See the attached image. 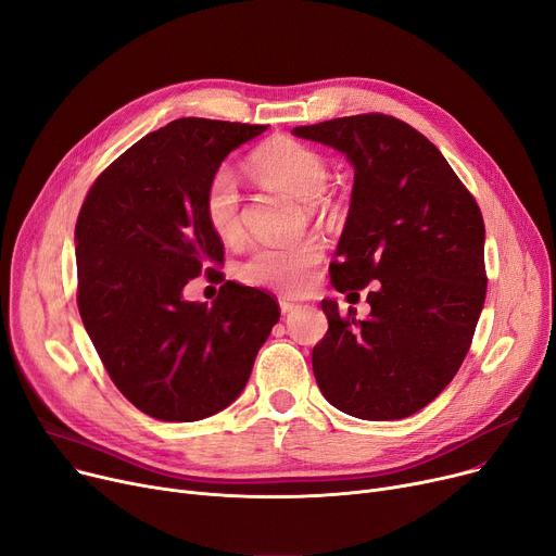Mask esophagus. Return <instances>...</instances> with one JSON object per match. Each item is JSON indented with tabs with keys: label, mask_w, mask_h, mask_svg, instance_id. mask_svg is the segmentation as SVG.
I'll use <instances>...</instances> for the list:
<instances>
[{
	"label": "esophagus",
	"mask_w": 556,
	"mask_h": 556,
	"mask_svg": "<svg viewBox=\"0 0 556 556\" xmlns=\"http://www.w3.org/2000/svg\"><path fill=\"white\" fill-rule=\"evenodd\" d=\"M279 308H281V313H283V315H290V313L300 308V304L290 302V300H279Z\"/></svg>",
	"instance_id": "1"
}]
</instances>
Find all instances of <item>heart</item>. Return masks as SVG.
Returning a JSON list of instances; mask_svg holds the SVG:
<instances>
[{
  "instance_id": "obj_1",
  "label": "heart",
  "mask_w": 556,
  "mask_h": 556,
  "mask_svg": "<svg viewBox=\"0 0 556 556\" xmlns=\"http://www.w3.org/2000/svg\"><path fill=\"white\" fill-rule=\"evenodd\" d=\"M250 170L263 187L283 191L302 202H317L331 180L327 160L293 139H273L263 143L250 157ZM202 212L220 241L237 243L243 237L241 187L229 168L214 170L204 187ZM319 261H323V245L313 239L286 248L263 245L241 263L239 275L252 286L300 293Z\"/></svg>"
}]
</instances>
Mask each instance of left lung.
<instances>
[{"label": "left lung", "mask_w": 556, "mask_h": 556, "mask_svg": "<svg viewBox=\"0 0 556 556\" xmlns=\"http://www.w3.org/2000/svg\"><path fill=\"white\" fill-rule=\"evenodd\" d=\"M293 135L331 146L354 166L333 288L376 283L367 319L340 317L323 300L329 331L313 349L315 381L352 417H410L453 381L484 306L478 202L440 149L394 116H340Z\"/></svg>", "instance_id": "8db88e82"}]
</instances>
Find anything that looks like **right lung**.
Listing matches in <instances>:
<instances>
[{"mask_svg":"<svg viewBox=\"0 0 556 556\" xmlns=\"http://www.w3.org/2000/svg\"><path fill=\"white\" fill-rule=\"evenodd\" d=\"M266 128L175 119L85 195L74 231L80 319L112 383L153 419L198 421L237 401L279 319L268 293L233 281L212 306L182 295L200 273L220 275L225 254L204 220V187Z\"/></svg>","mask_w":556,"mask_h":556,"instance_id":"right-lung-1","label":"right lung"}]
</instances>
